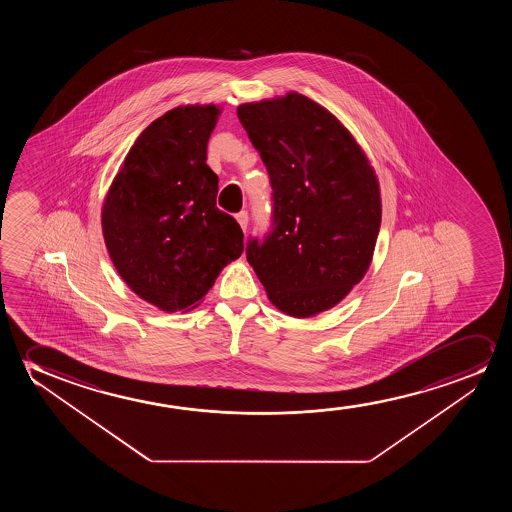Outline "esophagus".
<instances>
[{"mask_svg":"<svg viewBox=\"0 0 512 512\" xmlns=\"http://www.w3.org/2000/svg\"><path fill=\"white\" fill-rule=\"evenodd\" d=\"M236 220H238V224L241 225V229L246 231V227H248V213H246V211H239L238 215H236Z\"/></svg>","mask_w":512,"mask_h":512,"instance_id":"1","label":"esophagus"}]
</instances>
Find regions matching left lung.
Here are the masks:
<instances>
[{"label": "left lung", "mask_w": 512, "mask_h": 512, "mask_svg": "<svg viewBox=\"0 0 512 512\" xmlns=\"http://www.w3.org/2000/svg\"><path fill=\"white\" fill-rule=\"evenodd\" d=\"M271 182V225L250 236L246 260L276 308L313 316L364 278L381 225L376 175L346 127L315 101L238 106Z\"/></svg>", "instance_id": "8db88e82"}]
</instances>
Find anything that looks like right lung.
<instances>
[{"label": "right lung", "instance_id": "obj_1", "mask_svg": "<svg viewBox=\"0 0 512 512\" xmlns=\"http://www.w3.org/2000/svg\"><path fill=\"white\" fill-rule=\"evenodd\" d=\"M217 106H178L138 136L103 206L113 266L134 294L162 311L194 306L243 253V231L217 208L206 164Z\"/></svg>", "mask_w": 512, "mask_h": 512}]
</instances>
